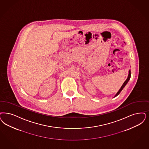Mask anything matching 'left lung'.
<instances>
[{"label":"left lung","mask_w":149,"mask_h":149,"mask_svg":"<svg viewBox=\"0 0 149 149\" xmlns=\"http://www.w3.org/2000/svg\"><path fill=\"white\" fill-rule=\"evenodd\" d=\"M130 77H131V72H130V70H129V74H128V77H127V79H126V80L124 81V82L123 83V85H122V86H121L120 87V88L119 89V90L118 91V93H116V95L114 96V97H116L117 96H118V95L122 91V90H123V88L125 86V85H127V84L128 83V82L129 81V80H130Z\"/></svg>","instance_id":"obj_1"}]
</instances>
